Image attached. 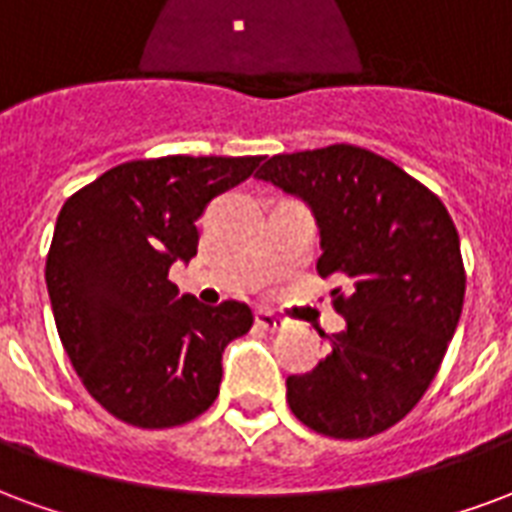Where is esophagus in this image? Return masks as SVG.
I'll return each mask as SVG.
<instances>
[{"label": "esophagus", "instance_id": "obj_1", "mask_svg": "<svg viewBox=\"0 0 512 512\" xmlns=\"http://www.w3.org/2000/svg\"><path fill=\"white\" fill-rule=\"evenodd\" d=\"M256 324H259L264 333H270V335L281 333L283 327H286V324H283L278 316H272V313H267V311L256 313Z\"/></svg>", "mask_w": 512, "mask_h": 512}]
</instances>
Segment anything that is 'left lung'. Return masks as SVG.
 <instances>
[{
    "label": "left lung",
    "instance_id": "8db88e82",
    "mask_svg": "<svg viewBox=\"0 0 512 512\" xmlns=\"http://www.w3.org/2000/svg\"><path fill=\"white\" fill-rule=\"evenodd\" d=\"M256 177L308 204L316 270L346 330L311 374L286 379L297 420L335 439H365L404 420L442 365L464 308L461 242L445 204L393 160L352 144L270 158Z\"/></svg>",
    "mask_w": 512,
    "mask_h": 512
}]
</instances>
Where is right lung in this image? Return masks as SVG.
Listing matches in <instances>:
<instances>
[{
	"mask_svg": "<svg viewBox=\"0 0 512 512\" xmlns=\"http://www.w3.org/2000/svg\"><path fill=\"white\" fill-rule=\"evenodd\" d=\"M261 158L169 155L100 174L59 210L46 286L89 395L122 423L171 428L218 398L223 349L251 330L245 302L201 305L169 281L199 248L196 220Z\"/></svg>",
	"mask_w": 512,
	"mask_h": 512,
	"instance_id": "obj_1",
	"label": "right lung"
}]
</instances>
